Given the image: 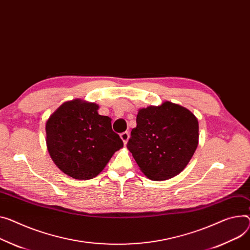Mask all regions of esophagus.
Returning <instances> with one entry per match:
<instances>
[{"label":"esophagus","instance_id":"esophagus-1","mask_svg":"<svg viewBox=\"0 0 250 250\" xmlns=\"http://www.w3.org/2000/svg\"><path fill=\"white\" fill-rule=\"evenodd\" d=\"M120 137H121V139H122L123 143H124V144H126V143H127V141H128V139H129V133H128V132H123V133H121Z\"/></svg>","mask_w":250,"mask_h":250}]
</instances>
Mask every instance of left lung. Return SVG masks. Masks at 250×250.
Here are the masks:
<instances>
[{
  "mask_svg": "<svg viewBox=\"0 0 250 250\" xmlns=\"http://www.w3.org/2000/svg\"><path fill=\"white\" fill-rule=\"evenodd\" d=\"M137 126L131 131L127 147L149 179L167 180L178 175L198 145L199 126L188 109L163 102L138 110Z\"/></svg>",
  "mask_w": 250,
  "mask_h": 250,
  "instance_id": "8db88e82",
  "label": "left lung"
}]
</instances>
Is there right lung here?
I'll return each instance as SVG.
<instances>
[{"label":"right lung","mask_w":250,"mask_h":250,"mask_svg":"<svg viewBox=\"0 0 250 250\" xmlns=\"http://www.w3.org/2000/svg\"><path fill=\"white\" fill-rule=\"evenodd\" d=\"M99 106L81 99L64 102L46 122L49 154L68 176L88 180L100 174L123 147L112 130V119L98 113Z\"/></svg>","instance_id":"add662e5"}]
</instances>
